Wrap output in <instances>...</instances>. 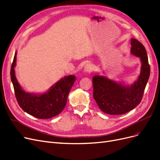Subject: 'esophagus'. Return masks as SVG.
<instances>
[{
  "label": "esophagus",
  "mask_w": 160,
  "mask_h": 160,
  "mask_svg": "<svg viewBox=\"0 0 160 160\" xmlns=\"http://www.w3.org/2000/svg\"><path fill=\"white\" fill-rule=\"evenodd\" d=\"M93 70V67L91 63H87L86 64V66L84 68V71L86 73H90L92 72Z\"/></svg>",
  "instance_id": "esophagus-1"
}]
</instances>
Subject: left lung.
Returning <instances> with one entry per match:
<instances>
[{"label":"left lung","instance_id":"8db88e82","mask_svg":"<svg viewBox=\"0 0 160 160\" xmlns=\"http://www.w3.org/2000/svg\"><path fill=\"white\" fill-rule=\"evenodd\" d=\"M131 53L140 58V72L131 84L116 82L98 73L92 78L93 98L103 113L122 115L132 110L140 103L149 79L150 68L145 47L137 39L131 38Z\"/></svg>","mask_w":160,"mask_h":160}]
</instances>
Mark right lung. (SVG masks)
<instances>
[{"label":"right lung","mask_w":160,"mask_h":160,"mask_svg":"<svg viewBox=\"0 0 160 160\" xmlns=\"http://www.w3.org/2000/svg\"><path fill=\"white\" fill-rule=\"evenodd\" d=\"M16 55L17 51L11 67L10 78L20 107L27 113L41 119H50L58 115L67 104L68 95L76 77L74 75L65 76L43 93L27 92L16 78Z\"/></svg>","instance_id":"obj_1"}]
</instances>
